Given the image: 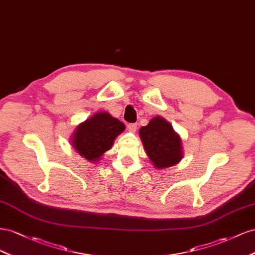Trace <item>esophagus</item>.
Returning a JSON list of instances; mask_svg holds the SVG:
<instances>
[{"instance_id": "obj_1", "label": "esophagus", "mask_w": 255, "mask_h": 255, "mask_svg": "<svg viewBox=\"0 0 255 255\" xmlns=\"http://www.w3.org/2000/svg\"><path fill=\"white\" fill-rule=\"evenodd\" d=\"M127 128L130 132H135L136 131V124H128Z\"/></svg>"}]
</instances>
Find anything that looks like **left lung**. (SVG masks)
I'll return each instance as SVG.
<instances>
[{
	"label": "left lung",
	"instance_id": "left-lung-1",
	"mask_svg": "<svg viewBox=\"0 0 255 255\" xmlns=\"http://www.w3.org/2000/svg\"><path fill=\"white\" fill-rule=\"evenodd\" d=\"M139 135L145 152L156 169L170 168L183 159L180 135L161 116H155L146 126L141 127Z\"/></svg>",
	"mask_w": 255,
	"mask_h": 255
}]
</instances>
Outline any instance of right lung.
<instances>
[{"mask_svg": "<svg viewBox=\"0 0 255 255\" xmlns=\"http://www.w3.org/2000/svg\"><path fill=\"white\" fill-rule=\"evenodd\" d=\"M125 125L106 111L93 114L79 124L71 135V146L90 162H99L124 130Z\"/></svg>", "mask_w": 255, "mask_h": 255, "instance_id": "right-lung-1", "label": "right lung"}]
</instances>
